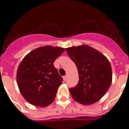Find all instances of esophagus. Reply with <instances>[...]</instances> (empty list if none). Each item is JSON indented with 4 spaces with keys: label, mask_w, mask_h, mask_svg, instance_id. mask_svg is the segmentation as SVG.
Here are the masks:
<instances>
[{
    "label": "esophagus",
    "mask_w": 129,
    "mask_h": 129,
    "mask_svg": "<svg viewBox=\"0 0 129 129\" xmlns=\"http://www.w3.org/2000/svg\"><path fill=\"white\" fill-rule=\"evenodd\" d=\"M63 79L64 81H66L67 80V75H65V76L63 77Z\"/></svg>",
    "instance_id": "34e87169"
}]
</instances>
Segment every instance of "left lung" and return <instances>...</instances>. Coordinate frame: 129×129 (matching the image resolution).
<instances>
[{"label": "left lung", "instance_id": "1", "mask_svg": "<svg viewBox=\"0 0 129 129\" xmlns=\"http://www.w3.org/2000/svg\"><path fill=\"white\" fill-rule=\"evenodd\" d=\"M69 56L76 65L79 80L70 88L72 98L84 105L99 101L112 83V69L109 60L100 52L88 45L66 49Z\"/></svg>", "mask_w": 129, "mask_h": 129}]
</instances>
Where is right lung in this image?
<instances>
[{"instance_id": "obj_1", "label": "right lung", "mask_w": 129, "mask_h": 129, "mask_svg": "<svg viewBox=\"0 0 129 129\" xmlns=\"http://www.w3.org/2000/svg\"><path fill=\"white\" fill-rule=\"evenodd\" d=\"M64 50L58 47H41L23 58L17 72V82L20 93L30 104L46 107L54 101L63 79L54 62Z\"/></svg>"}]
</instances>
